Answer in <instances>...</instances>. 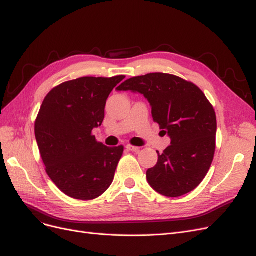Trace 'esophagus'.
Wrapping results in <instances>:
<instances>
[{
  "label": "esophagus",
  "mask_w": 256,
  "mask_h": 256,
  "mask_svg": "<svg viewBox=\"0 0 256 256\" xmlns=\"http://www.w3.org/2000/svg\"><path fill=\"white\" fill-rule=\"evenodd\" d=\"M126 148H127V150H129V152H138V150H140V147L132 146V145H127Z\"/></svg>",
  "instance_id": "esophagus-1"
}]
</instances>
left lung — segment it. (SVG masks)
Segmentation results:
<instances>
[{
	"instance_id": "obj_1",
	"label": "left lung",
	"mask_w": 256,
	"mask_h": 256,
	"mask_svg": "<svg viewBox=\"0 0 256 256\" xmlns=\"http://www.w3.org/2000/svg\"><path fill=\"white\" fill-rule=\"evenodd\" d=\"M118 90L142 94L171 145L158 152L157 164L146 172L150 187L168 198L194 190L212 166L216 118L212 106L196 85L168 74H147L126 80Z\"/></svg>"
}]
</instances>
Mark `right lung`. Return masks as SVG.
<instances>
[{
	"label": "right lung",
	"instance_id": "add662e5",
	"mask_svg": "<svg viewBox=\"0 0 256 256\" xmlns=\"http://www.w3.org/2000/svg\"><path fill=\"white\" fill-rule=\"evenodd\" d=\"M125 76H83L62 83L46 96L35 122L38 148L49 177L66 196L90 200L110 187L124 147H108L92 134Z\"/></svg>",
	"mask_w": 256,
	"mask_h": 256
}]
</instances>
